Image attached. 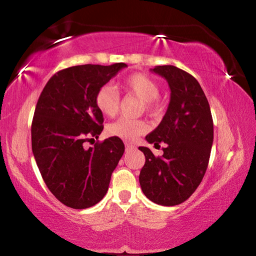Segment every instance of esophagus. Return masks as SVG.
<instances>
[{"mask_svg":"<svg viewBox=\"0 0 256 256\" xmlns=\"http://www.w3.org/2000/svg\"><path fill=\"white\" fill-rule=\"evenodd\" d=\"M134 148V146L133 144H125V150L126 151H128V150H131V149H133Z\"/></svg>","mask_w":256,"mask_h":256,"instance_id":"esophagus-1","label":"esophagus"}]
</instances>
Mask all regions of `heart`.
<instances>
[{"label": "heart", "mask_w": 256, "mask_h": 256, "mask_svg": "<svg viewBox=\"0 0 256 256\" xmlns=\"http://www.w3.org/2000/svg\"><path fill=\"white\" fill-rule=\"evenodd\" d=\"M116 88L126 94H131L140 98L144 102L146 112H156L159 110L160 104L158 97L160 94V86L157 81L144 73H133V74L120 81ZM94 104L98 110L106 116H114L118 110L120 96L116 90L110 86H102L97 90L94 96ZM146 131V124L141 120H133L120 118L110 123L107 128V132L112 136H116L123 140H136Z\"/></svg>", "instance_id": "b5f03b06"}]
</instances>
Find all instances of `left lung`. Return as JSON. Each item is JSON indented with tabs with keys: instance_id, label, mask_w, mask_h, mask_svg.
Wrapping results in <instances>:
<instances>
[{
	"instance_id": "left-lung-1",
	"label": "left lung",
	"mask_w": 256,
	"mask_h": 256,
	"mask_svg": "<svg viewBox=\"0 0 256 256\" xmlns=\"http://www.w3.org/2000/svg\"><path fill=\"white\" fill-rule=\"evenodd\" d=\"M151 71L167 80L170 102L162 120L146 140L154 144L164 142L167 146L162 157L138 146L146 156L138 182L150 201L172 206L188 200L202 182L214 142V120L206 94L193 76L174 66Z\"/></svg>"
}]
</instances>
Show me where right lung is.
Here are the masks:
<instances>
[{
    "instance_id": "right-lung-1",
    "label": "right lung",
    "mask_w": 256,
    "mask_h": 256,
    "mask_svg": "<svg viewBox=\"0 0 256 256\" xmlns=\"http://www.w3.org/2000/svg\"><path fill=\"white\" fill-rule=\"evenodd\" d=\"M124 63L71 66L56 72L38 98L32 123V154L53 196L72 209H86L106 196L124 144L112 136L84 149L104 128L97 90Z\"/></svg>"
}]
</instances>
